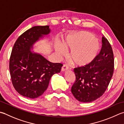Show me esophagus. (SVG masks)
Listing matches in <instances>:
<instances>
[{
  "instance_id": "34e87169",
  "label": "esophagus",
  "mask_w": 124,
  "mask_h": 124,
  "mask_svg": "<svg viewBox=\"0 0 124 124\" xmlns=\"http://www.w3.org/2000/svg\"><path fill=\"white\" fill-rule=\"evenodd\" d=\"M68 66L67 64H63V66L62 67V68H61V71H64L65 70H68Z\"/></svg>"
}]
</instances>
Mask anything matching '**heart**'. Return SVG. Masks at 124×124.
<instances>
[{
  "label": "heart",
  "mask_w": 124,
  "mask_h": 124,
  "mask_svg": "<svg viewBox=\"0 0 124 124\" xmlns=\"http://www.w3.org/2000/svg\"><path fill=\"white\" fill-rule=\"evenodd\" d=\"M56 52L65 54L67 49H71L69 57L73 63L78 66H85L93 61L99 49L97 39L86 31H77L68 35L63 44L57 41L55 44Z\"/></svg>",
  "instance_id": "heart-1"
}]
</instances>
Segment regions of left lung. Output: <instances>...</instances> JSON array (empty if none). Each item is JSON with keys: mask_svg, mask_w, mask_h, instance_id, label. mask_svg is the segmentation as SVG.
Segmentation results:
<instances>
[{"mask_svg": "<svg viewBox=\"0 0 124 124\" xmlns=\"http://www.w3.org/2000/svg\"><path fill=\"white\" fill-rule=\"evenodd\" d=\"M102 47L91 63L74 69L76 81L71 93L77 100L90 103L103 95L108 88L114 71L112 48L105 37H102Z\"/></svg>", "mask_w": 124, "mask_h": 124, "instance_id": "1", "label": "left lung"}]
</instances>
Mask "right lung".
I'll list each match as a JSON object with an SVG mask.
<instances>
[{"label": "right lung", "mask_w": 124, "mask_h": 124, "mask_svg": "<svg viewBox=\"0 0 124 124\" xmlns=\"http://www.w3.org/2000/svg\"><path fill=\"white\" fill-rule=\"evenodd\" d=\"M50 32L49 26L33 27L22 34L13 46L9 65L12 84L25 97L34 99L42 95L51 77L61 69L62 64L50 62L31 51L35 42Z\"/></svg>", "instance_id": "right-lung-1"}]
</instances>
